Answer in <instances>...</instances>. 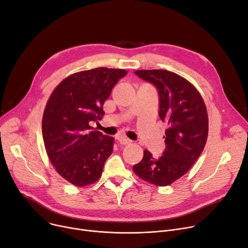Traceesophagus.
<instances>
[{"label":"esophagus","instance_id":"34e87169","mask_svg":"<svg viewBox=\"0 0 248 248\" xmlns=\"http://www.w3.org/2000/svg\"><path fill=\"white\" fill-rule=\"evenodd\" d=\"M119 141L121 142L122 145H131L132 144V140L129 139H126V138H119Z\"/></svg>","mask_w":248,"mask_h":248}]
</instances>
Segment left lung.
I'll use <instances>...</instances> for the list:
<instances>
[{
  "label": "left lung",
  "instance_id": "left-lung-1",
  "mask_svg": "<svg viewBox=\"0 0 248 248\" xmlns=\"http://www.w3.org/2000/svg\"><path fill=\"white\" fill-rule=\"evenodd\" d=\"M152 82L160 96L159 115L168 124L166 150L160 158L144 151L142 160L133 167L138 177L155 186H168L184 176L203 152L208 138V113L198 91L186 78L164 69L137 70Z\"/></svg>",
  "mask_w": 248,
  "mask_h": 248
}]
</instances>
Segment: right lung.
Masks as SVG:
<instances>
[{"instance_id": "add662e5", "label": "right lung", "mask_w": 248, "mask_h": 248, "mask_svg": "<svg viewBox=\"0 0 248 248\" xmlns=\"http://www.w3.org/2000/svg\"><path fill=\"white\" fill-rule=\"evenodd\" d=\"M126 74L106 67L73 73L55 87L46 103L42 119L46 153L56 172L74 186L91 185L101 177L114 139L91 131L89 123L101 120L104 101Z\"/></svg>"}]
</instances>
